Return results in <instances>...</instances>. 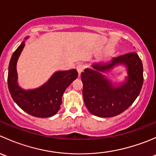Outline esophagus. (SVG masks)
I'll return each instance as SVG.
<instances>
[{"mask_svg":"<svg viewBox=\"0 0 156 156\" xmlns=\"http://www.w3.org/2000/svg\"><path fill=\"white\" fill-rule=\"evenodd\" d=\"M76 69L78 72V75H80L81 72H83V70H84V66H83L82 64H78V65L76 66Z\"/></svg>","mask_w":156,"mask_h":156,"instance_id":"obj_1","label":"esophagus"}]
</instances>
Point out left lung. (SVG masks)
<instances>
[{
    "label": "left lung",
    "mask_w": 156,
    "mask_h": 156,
    "mask_svg": "<svg viewBox=\"0 0 156 156\" xmlns=\"http://www.w3.org/2000/svg\"><path fill=\"white\" fill-rule=\"evenodd\" d=\"M120 65L126 68L128 76L123 83L114 85L102 73ZM81 78L88 111L98 117H114L128 108L140 94L144 83L142 61L136 53H129L106 63L93 64L92 69H84Z\"/></svg>",
    "instance_id": "8db88e82"
}]
</instances>
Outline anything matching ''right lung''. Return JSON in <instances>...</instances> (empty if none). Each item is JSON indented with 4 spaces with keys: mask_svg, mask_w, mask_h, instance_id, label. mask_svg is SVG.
<instances>
[{
    "mask_svg": "<svg viewBox=\"0 0 156 156\" xmlns=\"http://www.w3.org/2000/svg\"><path fill=\"white\" fill-rule=\"evenodd\" d=\"M24 47L23 41L12 53L9 64L7 83L10 95L14 102L28 114L37 118L51 117L60 108L63 93L78 78V72L75 69L57 71L41 87L23 89L18 84L16 63Z\"/></svg>",
    "mask_w": 156,
    "mask_h": 156,
    "instance_id": "obj_1",
    "label": "right lung"
}]
</instances>
